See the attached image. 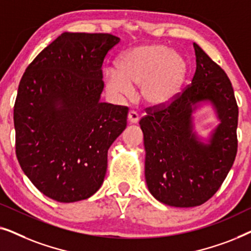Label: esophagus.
<instances>
[{"label": "esophagus", "instance_id": "1", "mask_svg": "<svg viewBox=\"0 0 251 251\" xmlns=\"http://www.w3.org/2000/svg\"><path fill=\"white\" fill-rule=\"evenodd\" d=\"M128 121L130 123H137L139 121V115L135 111H130L128 114Z\"/></svg>", "mask_w": 251, "mask_h": 251}]
</instances>
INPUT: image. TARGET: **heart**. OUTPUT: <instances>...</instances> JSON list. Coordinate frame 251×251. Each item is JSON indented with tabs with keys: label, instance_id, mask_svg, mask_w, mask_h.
I'll return each instance as SVG.
<instances>
[{
	"label": "heart",
	"instance_id": "heart-1",
	"mask_svg": "<svg viewBox=\"0 0 251 251\" xmlns=\"http://www.w3.org/2000/svg\"><path fill=\"white\" fill-rule=\"evenodd\" d=\"M116 72H105L112 94L129 96L140 85V97L151 106H163L176 98L187 75L186 60L164 44H144L122 53Z\"/></svg>",
	"mask_w": 251,
	"mask_h": 251
}]
</instances>
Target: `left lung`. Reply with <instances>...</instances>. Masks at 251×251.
I'll return each instance as SVG.
<instances>
[{
    "label": "left lung",
    "instance_id": "1",
    "mask_svg": "<svg viewBox=\"0 0 251 251\" xmlns=\"http://www.w3.org/2000/svg\"><path fill=\"white\" fill-rule=\"evenodd\" d=\"M192 84L139 121L145 146V179L157 201L177 208L208 201L231 170L238 151L239 108L227 75L197 43ZM210 103L220 123L207 140L194 130L193 113Z\"/></svg>",
    "mask_w": 251,
    "mask_h": 251
}]
</instances>
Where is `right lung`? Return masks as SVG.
I'll return each mask as SVG.
<instances>
[{
    "label": "right lung",
    "instance_id": "obj_1",
    "mask_svg": "<svg viewBox=\"0 0 251 251\" xmlns=\"http://www.w3.org/2000/svg\"><path fill=\"white\" fill-rule=\"evenodd\" d=\"M120 42L112 34L65 32L20 80L13 121L24 174L46 197L76 202L100 188L107 152L126 126L128 107L100 101L101 65Z\"/></svg>",
    "mask_w": 251,
    "mask_h": 251
}]
</instances>
